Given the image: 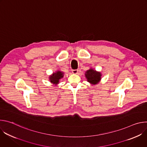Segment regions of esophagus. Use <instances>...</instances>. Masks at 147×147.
<instances>
[{"mask_svg":"<svg viewBox=\"0 0 147 147\" xmlns=\"http://www.w3.org/2000/svg\"><path fill=\"white\" fill-rule=\"evenodd\" d=\"M72 73H73V74H77V73H78V69L73 70H72Z\"/></svg>","mask_w":147,"mask_h":147,"instance_id":"esophagus-1","label":"esophagus"}]
</instances>
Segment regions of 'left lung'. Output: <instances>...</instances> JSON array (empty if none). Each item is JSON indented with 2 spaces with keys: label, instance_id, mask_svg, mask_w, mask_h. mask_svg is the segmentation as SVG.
Returning a JSON list of instances; mask_svg holds the SVG:
<instances>
[{
  "label": "left lung",
  "instance_id": "left-lung-1",
  "mask_svg": "<svg viewBox=\"0 0 147 147\" xmlns=\"http://www.w3.org/2000/svg\"><path fill=\"white\" fill-rule=\"evenodd\" d=\"M86 74V77L87 78L88 82L93 84H96L100 80L101 74L100 73L96 71L93 69H90L87 70Z\"/></svg>",
  "mask_w": 147,
  "mask_h": 147
}]
</instances>
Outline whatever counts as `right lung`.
<instances>
[{
  "instance_id": "right-lung-1",
  "label": "right lung",
  "mask_w": 147,
  "mask_h": 147,
  "mask_svg": "<svg viewBox=\"0 0 147 147\" xmlns=\"http://www.w3.org/2000/svg\"><path fill=\"white\" fill-rule=\"evenodd\" d=\"M63 77V73H62L60 71H58L55 73H53L49 77V80L53 84H57L59 81V80Z\"/></svg>"
}]
</instances>
